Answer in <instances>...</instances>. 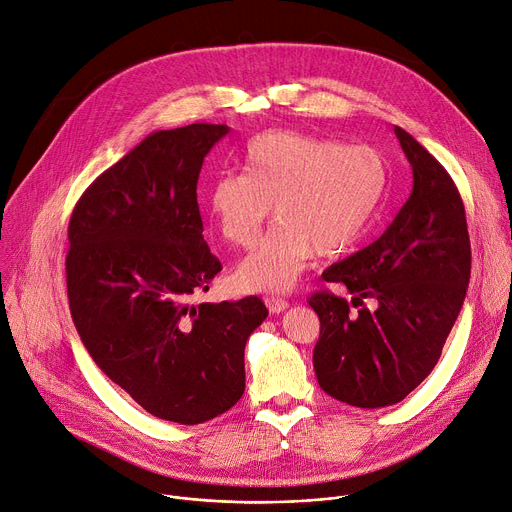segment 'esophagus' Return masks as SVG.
Instances as JSON below:
<instances>
[{"label":"esophagus","mask_w":512,"mask_h":512,"mask_svg":"<svg viewBox=\"0 0 512 512\" xmlns=\"http://www.w3.org/2000/svg\"><path fill=\"white\" fill-rule=\"evenodd\" d=\"M264 303H266L268 311L274 313V315H276V313H282V311H285V309L289 307V303H287L285 299H280V297H266Z\"/></svg>","instance_id":"34e87169"}]
</instances>
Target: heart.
<instances>
[{
  "label": "heart",
  "mask_w": 512,
  "mask_h": 512,
  "mask_svg": "<svg viewBox=\"0 0 512 512\" xmlns=\"http://www.w3.org/2000/svg\"><path fill=\"white\" fill-rule=\"evenodd\" d=\"M242 168L244 175L225 173L211 183L205 209L225 242L248 248L274 203L278 221L236 270L246 291H287L317 250L335 254L352 244L386 181L374 148L291 130L250 140Z\"/></svg>",
  "instance_id": "obj_1"
}]
</instances>
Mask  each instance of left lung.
Wrapping results in <instances>:
<instances>
[{"mask_svg": "<svg viewBox=\"0 0 512 512\" xmlns=\"http://www.w3.org/2000/svg\"><path fill=\"white\" fill-rule=\"evenodd\" d=\"M413 166V193L388 230L364 250L329 266V291L309 297L321 331L313 350L319 386L360 409L401 403L435 368L470 282L466 209L447 170L403 128L394 126ZM377 301L370 312L363 299Z\"/></svg>", "mask_w": 512, "mask_h": 512, "instance_id": "8db88e82", "label": "left lung"}]
</instances>
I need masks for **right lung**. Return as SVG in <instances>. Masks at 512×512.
<instances>
[{
	"mask_svg": "<svg viewBox=\"0 0 512 512\" xmlns=\"http://www.w3.org/2000/svg\"><path fill=\"white\" fill-rule=\"evenodd\" d=\"M223 124L150 134L101 173L69 221L67 295L93 362L150 415L205 423L244 394L258 297L193 303L221 262L203 240L197 181Z\"/></svg>",
	"mask_w": 512,
	"mask_h": 512,
	"instance_id": "right-lung-1",
	"label": "right lung"
}]
</instances>
